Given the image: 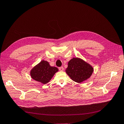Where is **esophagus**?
Returning <instances> with one entry per match:
<instances>
[{
    "label": "esophagus",
    "instance_id": "obj_1",
    "mask_svg": "<svg viewBox=\"0 0 124 124\" xmlns=\"http://www.w3.org/2000/svg\"><path fill=\"white\" fill-rule=\"evenodd\" d=\"M59 70L60 71H63V70H64V67H63V66H62V67H59Z\"/></svg>",
    "mask_w": 124,
    "mask_h": 124
}]
</instances>
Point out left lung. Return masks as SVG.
<instances>
[{"instance_id": "obj_1", "label": "left lung", "mask_w": 124, "mask_h": 124, "mask_svg": "<svg viewBox=\"0 0 124 124\" xmlns=\"http://www.w3.org/2000/svg\"><path fill=\"white\" fill-rule=\"evenodd\" d=\"M65 71L71 80L80 83L89 78L93 74V68L83 60L73 58L68 62Z\"/></svg>"}]
</instances>
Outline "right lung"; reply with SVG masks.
I'll return each instance as SVG.
<instances>
[{
  "label": "right lung",
  "instance_id": "right-lung-1",
  "mask_svg": "<svg viewBox=\"0 0 124 124\" xmlns=\"http://www.w3.org/2000/svg\"><path fill=\"white\" fill-rule=\"evenodd\" d=\"M58 70L57 67L51 66L47 61L42 60L32 68L30 75L34 80L45 84L49 82Z\"/></svg>",
  "mask_w": 124,
  "mask_h": 124
}]
</instances>
